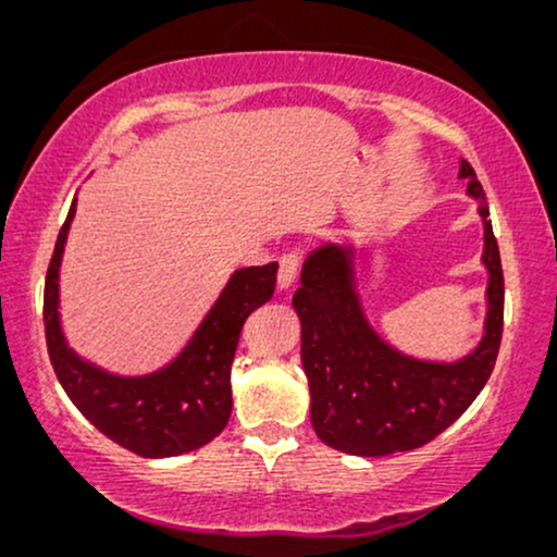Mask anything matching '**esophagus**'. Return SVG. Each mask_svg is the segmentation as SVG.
<instances>
[{"instance_id": "34e87169", "label": "esophagus", "mask_w": 557, "mask_h": 557, "mask_svg": "<svg viewBox=\"0 0 557 557\" xmlns=\"http://www.w3.org/2000/svg\"><path fill=\"white\" fill-rule=\"evenodd\" d=\"M299 269H301V253H299V250H292V253H286L284 258H281L278 292H286V288L294 284L296 276H299Z\"/></svg>"}]
</instances>
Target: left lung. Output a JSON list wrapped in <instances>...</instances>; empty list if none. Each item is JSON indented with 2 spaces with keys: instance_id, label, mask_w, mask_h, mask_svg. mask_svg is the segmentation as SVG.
Returning a JSON list of instances; mask_svg holds the SVG:
<instances>
[{
  "instance_id": "left-lung-1",
  "label": "left lung",
  "mask_w": 557,
  "mask_h": 557,
  "mask_svg": "<svg viewBox=\"0 0 557 557\" xmlns=\"http://www.w3.org/2000/svg\"><path fill=\"white\" fill-rule=\"evenodd\" d=\"M459 180L479 202L486 269L482 339L459 360H421L380 337L357 292L352 243H324L304 261L292 304L301 322L311 425L337 451L387 456L421 448L474 403L492 375L505 319V278L484 189L467 159L459 162Z\"/></svg>"
}]
</instances>
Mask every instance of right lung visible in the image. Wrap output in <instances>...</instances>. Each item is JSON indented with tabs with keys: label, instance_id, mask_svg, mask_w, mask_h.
I'll return each instance as SVG.
<instances>
[{
	"label": "right lung",
	"instance_id": "add662e5",
	"mask_svg": "<svg viewBox=\"0 0 557 557\" xmlns=\"http://www.w3.org/2000/svg\"><path fill=\"white\" fill-rule=\"evenodd\" d=\"M73 218L75 200L52 250L42 311L52 370L67 398L103 436L147 459L189 454L210 444L233 410L231 364L240 330L250 311L273 296L278 263L235 271L172 362L126 377L83 360L63 334L58 281Z\"/></svg>",
	"mask_w": 557,
	"mask_h": 557
}]
</instances>
